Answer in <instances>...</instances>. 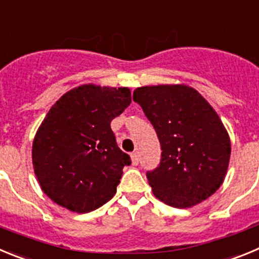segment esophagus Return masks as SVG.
<instances>
[{
	"mask_svg": "<svg viewBox=\"0 0 259 259\" xmlns=\"http://www.w3.org/2000/svg\"><path fill=\"white\" fill-rule=\"evenodd\" d=\"M132 162H133V165H138L139 156L137 155V153H132Z\"/></svg>",
	"mask_w": 259,
	"mask_h": 259,
	"instance_id": "34e87169",
	"label": "esophagus"
}]
</instances>
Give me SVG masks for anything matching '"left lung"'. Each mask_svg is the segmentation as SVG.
<instances>
[{"instance_id": "8db88e82", "label": "left lung", "mask_w": 259, "mask_h": 259, "mask_svg": "<svg viewBox=\"0 0 259 259\" xmlns=\"http://www.w3.org/2000/svg\"><path fill=\"white\" fill-rule=\"evenodd\" d=\"M133 99L157 133L161 162L147 173L152 192L173 208L210 197L227 174L231 141L215 109L185 83L141 86Z\"/></svg>"}]
</instances>
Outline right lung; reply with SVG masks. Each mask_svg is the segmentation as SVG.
<instances>
[{
    "label": "right lung",
    "mask_w": 259,
    "mask_h": 259,
    "mask_svg": "<svg viewBox=\"0 0 259 259\" xmlns=\"http://www.w3.org/2000/svg\"><path fill=\"white\" fill-rule=\"evenodd\" d=\"M132 103L129 88L76 86L55 102L37 129L32 164L54 202L89 213L112 199L129 155L117 147L111 121Z\"/></svg>",
    "instance_id": "add662e5"
}]
</instances>
